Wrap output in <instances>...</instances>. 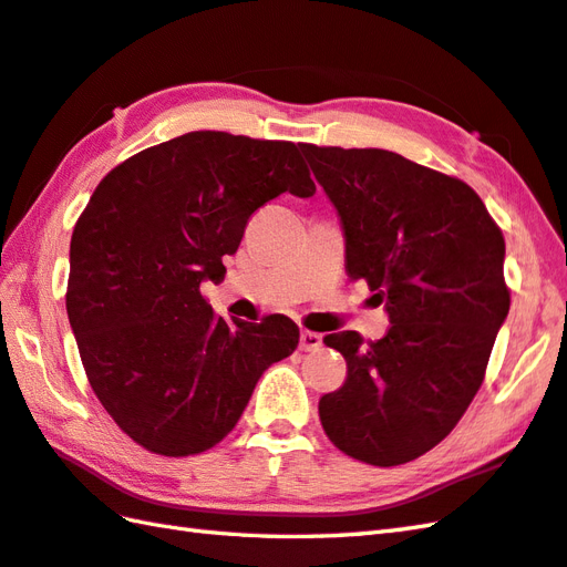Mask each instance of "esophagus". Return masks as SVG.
<instances>
[{"instance_id":"34e87169","label":"esophagus","mask_w":567,"mask_h":567,"mask_svg":"<svg viewBox=\"0 0 567 567\" xmlns=\"http://www.w3.org/2000/svg\"><path fill=\"white\" fill-rule=\"evenodd\" d=\"M298 347H300V351H317L322 347V337L317 334V331H302Z\"/></svg>"}]
</instances>
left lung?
Masks as SVG:
<instances>
[{"instance_id": "left-lung-1", "label": "left lung", "mask_w": 567, "mask_h": 567, "mask_svg": "<svg viewBox=\"0 0 567 567\" xmlns=\"http://www.w3.org/2000/svg\"><path fill=\"white\" fill-rule=\"evenodd\" d=\"M347 238V271L390 315L388 334H327L347 382L320 399L349 457L396 466L447 437L472 404L509 310L505 240L481 197L384 148L302 144Z\"/></svg>"}]
</instances>
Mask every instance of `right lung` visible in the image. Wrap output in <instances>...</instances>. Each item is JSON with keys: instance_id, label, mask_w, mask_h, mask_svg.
Instances as JSON below:
<instances>
[{"instance_id": "1", "label": "right lung", "mask_w": 567, "mask_h": 567, "mask_svg": "<svg viewBox=\"0 0 567 567\" xmlns=\"http://www.w3.org/2000/svg\"><path fill=\"white\" fill-rule=\"evenodd\" d=\"M315 183L293 142L189 132L120 163L69 245L66 315L95 396L136 445L189 457L220 443L300 331L216 317L199 286L224 279L259 206Z\"/></svg>"}]
</instances>
